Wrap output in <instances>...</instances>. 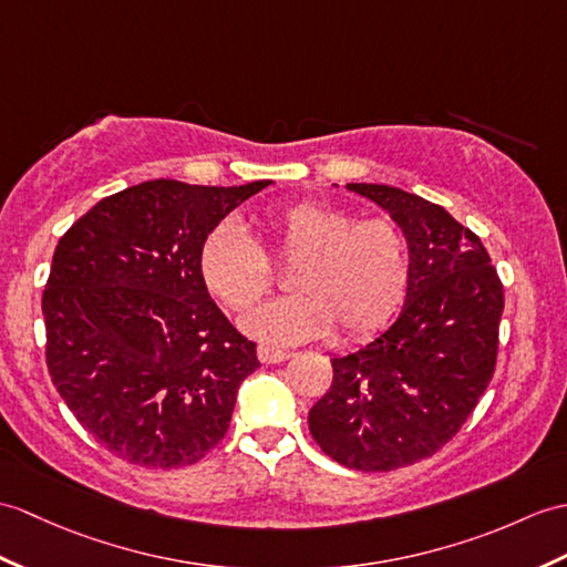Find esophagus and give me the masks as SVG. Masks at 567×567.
<instances>
[{"label": "esophagus", "instance_id": "1", "mask_svg": "<svg viewBox=\"0 0 567 567\" xmlns=\"http://www.w3.org/2000/svg\"><path fill=\"white\" fill-rule=\"evenodd\" d=\"M289 358V352L278 350V348H270V346H258V360L262 364H280Z\"/></svg>", "mask_w": 567, "mask_h": 567}]
</instances>
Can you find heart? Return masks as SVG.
<instances>
[{
  "label": "heart",
  "instance_id": "heart-1",
  "mask_svg": "<svg viewBox=\"0 0 567 567\" xmlns=\"http://www.w3.org/2000/svg\"><path fill=\"white\" fill-rule=\"evenodd\" d=\"M270 251L297 262V295L256 307L246 333L266 343L295 346L338 331L362 340L381 331L411 287V244L391 217H362L348 207L299 200L262 217ZM203 282L234 313L251 309L275 285L270 256L234 219L207 231L197 254Z\"/></svg>",
  "mask_w": 567,
  "mask_h": 567
}]
</instances>
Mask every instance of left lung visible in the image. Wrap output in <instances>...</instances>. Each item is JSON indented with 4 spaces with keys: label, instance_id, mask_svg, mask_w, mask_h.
Segmentation results:
<instances>
[{
    "label": "left lung",
    "instance_id": "obj_1",
    "mask_svg": "<svg viewBox=\"0 0 567 567\" xmlns=\"http://www.w3.org/2000/svg\"><path fill=\"white\" fill-rule=\"evenodd\" d=\"M348 190L389 209L411 244L403 311L370 346L333 358L309 411L316 444L354 471H393L440 452L488 389L505 292L481 239L444 207L377 183Z\"/></svg>",
    "mask_w": 567,
    "mask_h": 567
}]
</instances>
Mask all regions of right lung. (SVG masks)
I'll list each match as a JSON object with an SVG mask.
<instances>
[{
    "mask_svg": "<svg viewBox=\"0 0 567 567\" xmlns=\"http://www.w3.org/2000/svg\"><path fill=\"white\" fill-rule=\"evenodd\" d=\"M270 186L144 181L64 231L43 292L52 384L103 450L144 468L190 466L229 430L260 362L203 282L207 231Z\"/></svg>",
    "mask_w": 567,
    "mask_h": 567,
    "instance_id": "add662e5",
    "label": "right lung"
}]
</instances>
